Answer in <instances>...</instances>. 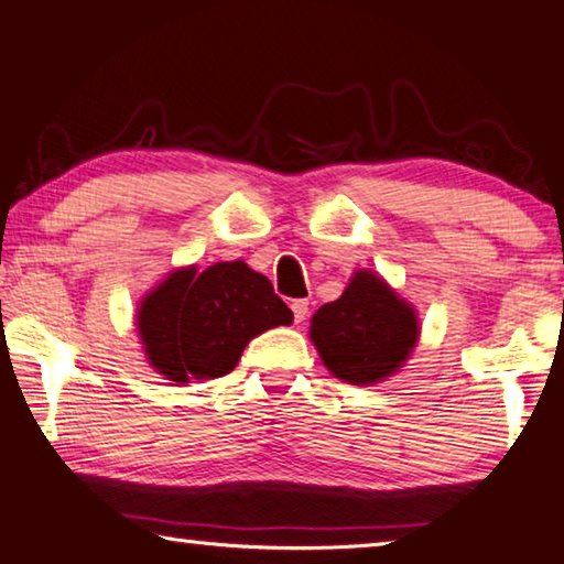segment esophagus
<instances>
[{
	"label": "esophagus",
	"mask_w": 564,
	"mask_h": 564,
	"mask_svg": "<svg viewBox=\"0 0 564 564\" xmlns=\"http://www.w3.org/2000/svg\"><path fill=\"white\" fill-rule=\"evenodd\" d=\"M291 311H293V321L295 323H303L305 316H308V301H305V299L293 301L291 303Z\"/></svg>",
	"instance_id": "34e87169"
}]
</instances>
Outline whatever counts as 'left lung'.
Here are the masks:
<instances>
[{
	"mask_svg": "<svg viewBox=\"0 0 564 564\" xmlns=\"http://www.w3.org/2000/svg\"><path fill=\"white\" fill-rule=\"evenodd\" d=\"M420 336L413 305L373 271H358L338 301L311 318V340L333 376L373 386L403 368Z\"/></svg>",
	"mask_w": 564,
	"mask_h": 564,
	"instance_id": "8db88e82",
	"label": "left lung"
}]
</instances>
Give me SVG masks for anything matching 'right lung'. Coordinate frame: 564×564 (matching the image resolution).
Returning <instances> with one entry per match:
<instances>
[{
    "label": "right lung",
    "instance_id": "1",
    "mask_svg": "<svg viewBox=\"0 0 564 564\" xmlns=\"http://www.w3.org/2000/svg\"><path fill=\"white\" fill-rule=\"evenodd\" d=\"M293 313L265 275L243 261H224L198 273H169L137 308V328L149 366L171 383L231 373L248 340Z\"/></svg>",
    "mask_w": 564,
    "mask_h": 564
}]
</instances>
